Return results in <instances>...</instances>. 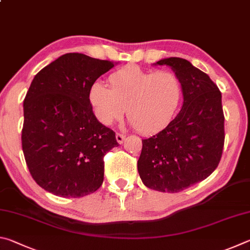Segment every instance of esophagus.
I'll return each mask as SVG.
<instances>
[{"label": "esophagus", "mask_w": 250, "mask_h": 250, "mask_svg": "<svg viewBox=\"0 0 250 250\" xmlns=\"http://www.w3.org/2000/svg\"><path fill=\"white\" fill-rule=\"evenodd\" d=\"M125 135L124 134H120V133H117L116 134V142L118 143V144H123L124 143V141H125Z\"/></svg>", "instance_id": "34e87169"}]
</instances>
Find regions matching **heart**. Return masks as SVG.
<instances>
[{"label": "heart", "mask_w": 250, "mask_h": 250, "mask_svg": "<svg viewBox=\"0 0 250 250\" xmlns=\"http://www.w3.org/2000/svg\"><path fill=\"white\" fill-rule=\"evenodd\" d=\"M109 87L102 82L91 86L89 99L101 124L111 125L125 113L138 132L154 134L169 125L182 98V84L176 73L168 70L148 71L126 65L108 78Z\"/></svg>", "instance_id": "heart-1"}]
</instances>
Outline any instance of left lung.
<instances>
[{
	"mask_svg": "<svg viewBox=\"0 0 250 250\" xmlns=\"http://www.w3.org/2000/svg\"><path fill=\"white\" fill-rule=\"evenodd\" d=\"M154 64L168 65L180 79L183 104L167 127L143 139L137 168L147 188L177 193L207 179L220 163L225 139L222 93L186 59L170 57Z\"/></svg>",
	"mask_w": 250,
	"mask_h": 250,
	"instance_id": "left-lung-1",
	"label": "left lung"
}]
</instances>
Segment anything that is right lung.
I'll use <instances>...</instances> for the list:
<instances>
[{
	"label": "right lung",
	"mask_w": 250,
	"mask_h": 250,
	"mask_svg": "<svg viewBox=\"0 0 250 250\" xmlns=\"http://www.w3.org/2000/svg\"><path fill=\"white\" fill-rule=\"evenodd\" d=\"M116 62L70 52L34 77L24 100L21 147L39 187L62 198L93 193L104 179V155L115 133L95 117L91 86Z\"/></svg>",
	"instance_id": "right-lung-1"
}]
</instances>
